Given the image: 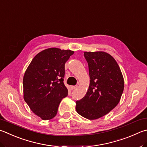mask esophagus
<instances>
[{"label":"esophagus","mask_w":147,"mask_h":147,"mask_svg":"<svg viewBox=\"0 0 147 147\" xmlns=\"http://www.w3.org/2000/svg\"><path fill=\"white\" fill-rule=\"evenodd\" d=\"M77 87H78V85H74V86H71V90H74V89H76Z\"/></svg>","instance_id":"esophagus-1"}]
</instances>
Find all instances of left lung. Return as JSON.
<instances>
[{
	"label": "left lung",
	"mask_w": 147,
	"mask_h": 147,
	"mask_svg": "<svg viewBox=\"0 0 147 147\" xmlns=\"http://www.w3.org/2000/svg\"><path fill=\"white\" fill-rule=\"evenodd\" d=\"M84 54L90 80L86 94L76 101V111L85 118L96 119L118 105L124 89V79L118 63L110 54L104 51Z\"/></svg>",
	"instance_id": "1"
}]
</instances>
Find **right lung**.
I'll return each instance as SVG.
<instances>
[{
    "mask_svg": "<svg viewBox=\"0 0 147 147\" xmlns=\"http://www.w3.org/2000/svg\"><path fill=\"white\" fill-rule=\"evenodd\" d=\"M71 50L51 47L42 51L29 63L23 78L24 99L43 120L57 115L60 101L68 94L63 84L65 63Z\"/></svg>",
    "mask_w": 147,
    "mask_h": 147,
    "instance_id": "1",
    "label": "right lung"
}]
</instances>
